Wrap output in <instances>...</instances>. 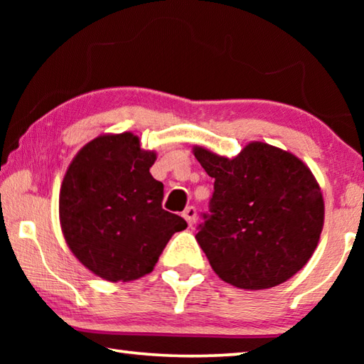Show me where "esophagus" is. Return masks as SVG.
<instances>
[{
	"label": "esophagus",
	"mask_w": 364,
	"mask_h": 364,
	"mask_svg": "<svg viewBox=\"0 0 364 364\" xmlns=\"http://www.w3.org/2000/svg\"><path fill=\"white\" fill-rule=\"evenodd\" d=\"M196 215H197L196 208H194V207H188L186 210L183 212V218L188 221V225H189V226H193V225L196 223Z\"/></svg>",
	"instance_id": "esophagus-1"
}]
</instances>
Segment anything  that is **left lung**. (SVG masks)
<instances>
[{"label": "left lung", "instance_id": "8db88e82", "mask_svg": "<svg viewBox=\"0 0 364 364\" xmlns=\"http://www.w3.org/2000/svg\"><path fill=\"white\" fill-rule=\"evenodd\" d=\"M215 178L210 213L196 234L221 279L260 291L286 282L315 252L324 223L321 188L294 154L252 141L234 159L194 146Z\"/></svg>", "mask_w": 364, "mask_h": 364}]
</instances>
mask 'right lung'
Returning a JSON list of instances; mask_svg holds the SVG:
<instances>
[{
	"mask_svg": "<svg viewBox=\"0 0 364 364\" xmlns=\"http://www.w3.org/2000/svg\"><path fill=\"white\" fill-rule=\"evenodd\" d=\"M157 159L130 132L101 134L69 165L59 194L65 242L83 267L110 282L151 273L181 217L162 208L164 184L149 168Z\"/></svg>",
	"mask_w": 364,
	"mask_h": 364,
	"instance_id": "1",
	"label": "right lung"
}]
</instances>
